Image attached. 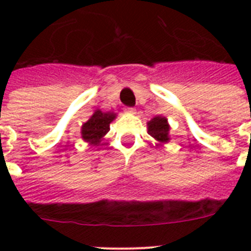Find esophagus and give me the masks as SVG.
Instances as JSON below:
<instances>
[{"label": "esophagus", "instance_id": "esophagus-1", "mask_svg": "<svg viewBox=\"0 0 251 251\" xmlns=\"http://www.w3.org/2000/svg\"><path fill=\"white\" fill-rule=\"evenodd\" d=\"M124 110L127 113H129V114H134V113H136V109H134V108H126Z\"/></svg>", "mask_w": 251, "mask_h": 251}]
</instances>
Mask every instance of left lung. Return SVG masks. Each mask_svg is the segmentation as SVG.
I'll return each instance as SVG.
<instances>
[{"label":"left lung","mask_w":251,"mask_h":251,"mask_svg":"<svg viewBox=\"0 0 251 251\" xmlns=\"http://www.w3.org/2000/svg\"><path fill=\"white\" fill-rule=\"evenodd\" d=\"M148 134L158 142V145H165L170 142V124L166 117L157 115L147 123Z\"/></svg>","instance_id":"left-lung-1"}]
</instances>
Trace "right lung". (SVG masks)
Wrapping results in <instances>:
<instances>
[{
  "label": "right lung",
  "instance_id": "1",
  "mask_svg": "<svg viewBox=\"0 0 251 251\" xmlns=\"http://www.w3.org/2000/svg\"><path fill=\"white\" fill-rule=\"evenodd\" d=\"M117 118L113 112H101L97 109L85 123L81 126V139L90 146L98 147L104 139V136L109 132L110 123Z\"/></svg>",
  "mask_w": 251,
  "mask_h": 251
}]
</instances>
